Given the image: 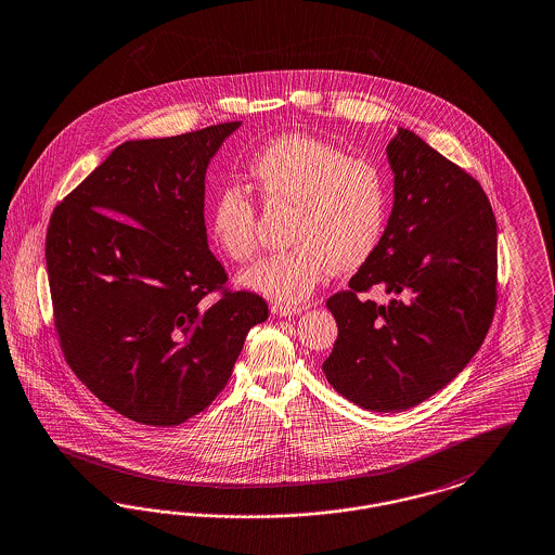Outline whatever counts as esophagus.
<instances>
[{
    "label": "esophagus",
    "mask_w": 555,
    "mask_h": 555,
    "mask_svg": "<svg viewBox=\"0 0 555 555\" xmlns=\"http://www.w3.org/2000/svg\"><path fill=\"white\" fill-rule=\"evenodd\" d=\"M272 313H276V315H281V318H287V315H297V313H301V311L306 310V308H297V306H285V304H272Z\"/></svg>",
    "instance_id": "esophagus-1"
}]
</instances>
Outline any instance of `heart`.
<instances>
[{"label":"heart","instance_id":"obj_1","mask_svg":"<svg viewBox=\"0 0 555 555\" xmlns=\"http://www.w3.org/2000/svg\"><path fill=\"white\" fill-rule=\"evenodd\" d=\"M247 169L267 204H291L293 245L245 268L244 287L281 304H301L331 268L351 272L374 256L390 208L388 179L376 163L311 133L288 132L268 140ZM208 231L227 258L249 260L258 247L256 199L242 185H221L208 210Z\"/></svg>","mask_w":555,"mask_h":555}]
</instances>
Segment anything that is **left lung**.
Returning a JSON list of instances; mask_svg holds the SVG:
<instances>
[{"label": "left lung", "instance_id": "left-lung-1", "mask_svg": "<svg viewBox=\"0 0 555 555\" xmlns=\"http://www.w3.org/2000/svg\"><path fill=\"white\" fill-rule=\"evenodd\" d=\"M395 204L374 256L326 301L338 324L322 370L334 390L376 413L420 404L479 351L498 301V227L465 169L400 128L390 140ZM382 286L379 307L362 297Z\"/></svg>", "mask_w": 555, "mask_h": 555}]
</instances>
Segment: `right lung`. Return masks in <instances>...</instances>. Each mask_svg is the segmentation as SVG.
Returning a JSON list of instances; mask_svg holds the SVG:
<instances>
[{
    "label": "right lung",
    "mask_w": 555,
    "mask_h": 555,
    "mask_svg": "<svg viewBox=\"0 0 555 555\" xmlns=\"http://www.w3.org/2000/svg\"><path fill=\"white\" fill-rule=\"evenodd\" d=\"M240 126L124 142L51 215L44 260L60 347L90 392L132 422L198 415L268 318L260 295L224 288L204 224L208 163Z\"/></svg>",
    "instance_id": "add662e5"
}]
</instances>
